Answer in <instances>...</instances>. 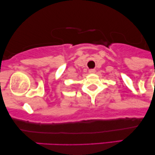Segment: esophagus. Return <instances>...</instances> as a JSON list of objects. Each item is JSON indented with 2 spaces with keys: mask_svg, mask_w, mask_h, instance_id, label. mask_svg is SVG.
Wrapping results in <instances>:
<instances>
[{
  "mask_svg": "<svg viewBox=\"0 0 155 155\" xmlns=\"http://www.w3.org/2000/svg\"><path fill=\"white\" fill-rule=\"evenodd\" d=\"M89 73L90 74H94V73H95V69H90L89 70Z\"/></svg>",
  "mask_w": 155,
  "mask_h": 155,
  "instance_id": "1",
  "label": "esophagus"
}]
</instances>
